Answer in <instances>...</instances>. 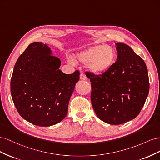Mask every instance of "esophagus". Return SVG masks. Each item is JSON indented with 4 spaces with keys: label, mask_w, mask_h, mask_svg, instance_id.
Masks as SVG:
<instances>
[{
    "label": "esophagus",
    "mask_w": 160,
    "mask_h": 160,
    "mask_svg": "<svg viewBox=\"0 0 160 160\" xmlns=\"http://www.w3.org/2000/svg\"><path fill=\"white\" fill-rule=\"evenodd\" d=\"M80 79H81V80H86L87 79V77H86V76L83 73H81V75H80Z\"/></svg>",
    "instance_id": "obj_1"
}]
</instances>
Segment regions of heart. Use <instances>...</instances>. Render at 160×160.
Segmentation results:
<instances>
[{"label":"heart","instance_id":"heart-1","mask_svg":"<svg viewBox=\"0 0 160 160\" xmlns=\"http://www.w3.org/2000/svg\"><path fill=\"white\" fill-rule=\"evenodd\" d=\"M77 60L83 64H88L89 70L96 75L108 71L113 64L115 52L109 45H97L81 51L76 54ZM71 63H73L71 58H68Z\"/></svg>","mask_w":160,"mask_h":160}]
</instances>
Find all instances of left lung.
Here are the masks:
<instances>
[{"instance_id": "8db88e82", "label": "left lung", "mask_w": 160, "mask_h": 160, "mask_svg": "<svg viewBox=\"0 0 160 160\" xmlns=\"http://www.w3.org/2000/svg\"><path fill=\"white\" fill-rule=\"evenodd\" d=\"M118 59L102 75L86 72L91 82V100L97 116L111 125L124 123L140 113L149 93L144 61L124 43H115Z\"/></svg>"}]
</instances>
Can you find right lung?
Listing matches in <instances>:
<instances>
[{"mask_svg": "<svg viewBox=\"0 0 160 160\" xmlns=\"http://www.w3.org/2000/svg\"><path fill=\"white\" fill-rule=\"evenodd\" d=\"M61 60L42 42H32L14 67L11 92L21 117L35 125L47 127L63 119L79 72L65 74Z\"/></svg>", "mask_w": 160, "mask_h": 160, "instance_id": "right-lung-1", "label": "right lung"}]
</instances>
